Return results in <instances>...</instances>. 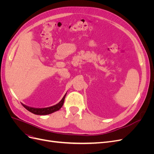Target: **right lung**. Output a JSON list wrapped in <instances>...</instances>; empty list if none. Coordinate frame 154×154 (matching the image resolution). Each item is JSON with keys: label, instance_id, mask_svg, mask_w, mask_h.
<instances>
[{"label": "right lung", "instance_id": "obj_1", "mask_svg": "<svg viewBox=\"0 0 154 154\" xmlns=\"http://www.w3.org/2000/svg\"><path fill=\"white\" fill-rule=\"evenodd\" d=\"M66 94L64 95L63 98L61 100V101H60L58 103L56 104L55 105L49 106V107H46V108H34V107H31L29 106H27L23 103H22V105L24 106L25 109H26L28 111L31 112H32V114H35L36 115H48V114H50L51 113H53L56 111H58L62 108V106H63V103H64L65 97H66Z\"/></svg>", "mask_w": 154, "mask_h": 154}]
</instances>
